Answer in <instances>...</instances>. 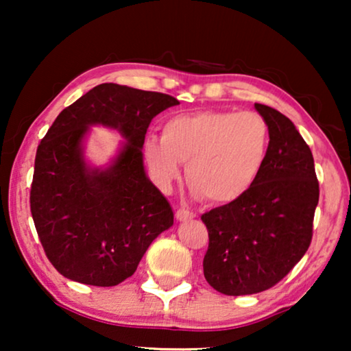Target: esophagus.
<instances>
[{
	"mask_svg": "<svg viewBox=\"0 0 351 351\" xmlns=\"http://www.w3.org/2000/svg\"><path fill=\"white\" fill-rule=\"evenodd\" d=\"M176 217H177V220H180V222H184V220H190V219H193V217H195V214H193V213H190L189 209L180 208V209H177Z\"/></svg>",
	"mask_w": 351,
	"mask_h": 351,
	"instance_id": "34e87169",
	"label": "esophagus"
}]
</instances>
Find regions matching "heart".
Instances as JSON below:
<instances>
[{
    "label": "heart",
    "instance_id": "1",
    "mask_svg": "<svg viewBox=\"0 0 351 351\" xmlns=\"http://www.w3.org/2000/svg\"><path fill=\"white\" fill-rule=\"evenodd\" d=\"M271 129L256 112L174 114L161 124V138L147 137L143 155L160 189L171 190L186 162L195 195L215 204L233 203L256 185L270 153Z\"/></svg>",
    "mask_w": 351,
    "mask_h": 351
}]
</instances>
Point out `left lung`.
<instances>
[{"label": "left lung", "instance_id": "8db88e82", "mask_svg": "<svg viewBox=\"0 0 351 351\" xmlns=\"http://www.w3.org/2000/svg\"><path fill=\"white\" fill-rule=\"evenodd\" d=\"M271 129L270 153L243 198L201 215L209 233L204 278L225 295L270 289L304 257L319 199L315 161L294 123L268 105H254Z\"/></svg>", "mask_w": 351, "mask_h": 351}]
</instances>
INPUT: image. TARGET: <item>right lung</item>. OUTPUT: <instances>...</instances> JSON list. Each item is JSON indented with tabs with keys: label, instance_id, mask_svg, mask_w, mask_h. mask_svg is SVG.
Here are the masks:
<instances>
[{
	"label": "right lung",
	"instance_id": "add662e5",
	"mask_svg": "<svg viewBox=\"0 0 351 351\" xmlns=\"http://www.w3.org/2000/svg\"><path fill=\"white\" fill-rule=\"evenodd\" d=\"M179 105L172 95L104 83L62 110L36 150L30 210L47 258L60 275L110 287L137 270L158 234L174 223L171 204L143 169L152 119ZM127 138L112 165L89 168L82 138L89 125Z\"/></svg>",
	"mask_w": 351,
	"mask_h": 351
}]
</instances>
